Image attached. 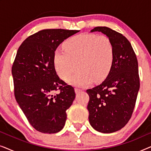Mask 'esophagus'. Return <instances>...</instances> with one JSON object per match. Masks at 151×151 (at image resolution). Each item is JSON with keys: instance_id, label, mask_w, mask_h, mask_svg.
I'll return each instance as SVG.
<instances>
[{"instance_id": "34e87169", "label": "esophagus", "mask_w": 151, "mask_h": 151, "mask_svg": "<svg viewBox=\"0 0 151 151\" xmlns=\"http://www.w3.org/2000/svg\"><path fill=\"white\" fill-rule=\"evenodd\" d=\"M75 91L76 93H80L82 91V89H80V88H75Z\"/></svg>"}]
</instances>
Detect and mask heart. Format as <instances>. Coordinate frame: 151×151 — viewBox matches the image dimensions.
<instances>
[{"mask_svg": "<svg viewBox=\"0 0 151 151\" xmlns=\"http://www.w3.org/2000/svg\"><path fill=\"white\" fill-rule=\"evenodd\" d=\"M115 47L106 36L80 34L67 39L64 48H58L53 54V64L58 74L67 80L78 67L79 70L69 80L77 86H85L93 80L105 79L115 60Z\"/></svg>", "mask_w": 151, "mask_h": 151, "instance_id": "heart-1", "label": "heart"}]
</instances>
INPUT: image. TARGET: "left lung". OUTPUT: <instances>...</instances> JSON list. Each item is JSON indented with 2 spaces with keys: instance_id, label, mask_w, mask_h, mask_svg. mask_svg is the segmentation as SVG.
I'll return each mask as SVG.
<instances>
[{
  "instance_id": "8db88e82",
  "label": "left lung",
  "mask_w": 151,
  "mask_h": 151,
  "mask_svg": "<svg viewBox=\"0 0 151 151\" xmlns=\"http://www.w3.org/2000/svg\"><path fill=\"white\" fill-rule=\"evenodd\" d=\"M106 35L115 47L111 71L100 85L86 90L89 96L88 120L96 131H117L131 119L139 89L138 63L131 43L125 36L106 27H97L91 32Z\"/></svg>"
}]
</instances>
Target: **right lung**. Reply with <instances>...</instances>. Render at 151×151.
Masks as SVG:
<instances>
[{"instance_id":"1","label":"right lung","mask_w":151,"mask_h":151,"mask_svg":"<svg viewBox=\"0 0 151 151\" xmlns=\"http://www.w3.org/2000/svg\"><path fill=\"white\" fill-rule=\"evenodd\" d=\"M79 30L39 31L20 45L12 65L14 96L30 124L43 133L61 131L74 88L60 79L53 64L59 45Z\"/></svg>"}]
</instances>
